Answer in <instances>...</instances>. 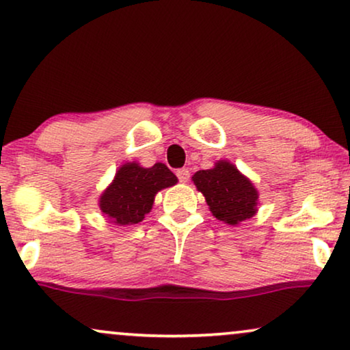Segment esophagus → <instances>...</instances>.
Masks as SVG:
<instances>
[{"instance_id":"obj_1","label":"esophagus","mask_w":350,"mask_h":350,"mask_svg":"<svg viewBox=\"0 0 350 350\" xmlns=\"http://www.w3.org/2000/svg\"><path fill=\"white\" fill-rule=\"evenodd\" d=\"M176 176H178V180L181 181V183H187V181H189L191 174L187 169H178L176 170Z\"/></svg>"}]
</instances>
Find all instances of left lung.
<instances>
[{
  "instance_id": "left-lung-1",
  "label": "left lung",
  "mask_w": 350,
  "mask_h": 350,
  "mask_svg": "<svg viewBox=\"0 0 350 350\" xmlns=\"http://www.w3.org/2000/svg\"><path fill=\"white\" fill-rule=\"evenodd\" d=\"M192 181L216 219L237 226L256 215L259 192L229 161H217L213 169L196 172Z\"/></svg>"
}]
</instances>
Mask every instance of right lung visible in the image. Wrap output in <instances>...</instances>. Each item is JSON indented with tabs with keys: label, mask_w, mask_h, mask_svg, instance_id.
<instances>
[{
	"label": "right lung",
	"mask_w": 350,
	"mask_h": 350,
	"mask_svg": "<svg viewBox=\"0 0 350 350\" xmlns=\"http://www.w3.org/2000/svg\"><path fill=\"white\" fill-rule=\"evenodd\" d=\"M176 176L163 163H156L153 167L126 163L100 194L99 208L115 224H137L153 208L154 196L164 187L176 185Z\"/></svg>",
	"instance_id": "1"
}]
</instances>
